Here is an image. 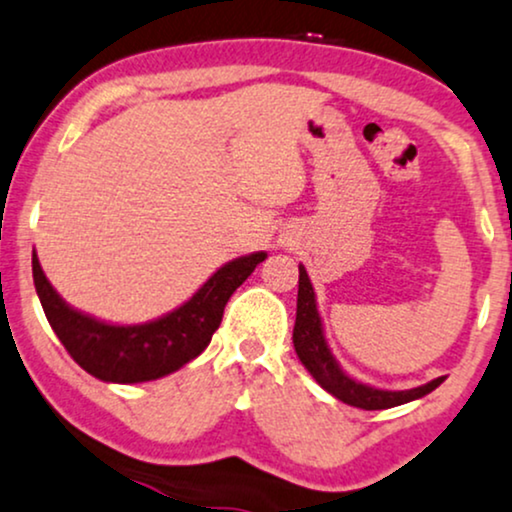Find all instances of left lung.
I'll list each match as a JSON object with an SVG mask.
<instances>
[{"instance_id":"1","label":"left lung","mask_w":512,"mask_h":512,"mask_svg":"<svg viewBox=\"0 0 512 512\" xmlns=\"http://www.w3.org/2000/svg\"><path fill=\"white\" fill-rule=\"evenodd\" d=\"M292 339L296 356L304 363V368L311 372L313 380L325 391H330L334 399L363 410H384L422 399V396H427L446 380V377H437V380L422 384V387L389 391L370 387V384H363L346 375L330 351V346H327L323 320H320L318 313V301H315L311 277H308L304 266H299V296H296V323Z\"/></svg>"}]
</instances>
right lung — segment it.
Instances as JSON below:
<instances>
[{
    "mask_svg": "<svg viewBox=\"0 0 512 512\" xmlns=\"http://www.w3.org/2000/svg\"><path fill=\"white\" fill-rule=\"evenodd\" d=\"M266 256L256 251L225 263L192 299L142 325H111L75 311L49 285L35 254L33 280L44 315L73 361L102 382L137 384L159 380L194 361L211 344L232 292Z\"/></svg>",
    "mask_w": 512,
    "mask_h": 512,
    "instance_id": "right-lung-1",
    "label": "right lung"
}]
</instances>
